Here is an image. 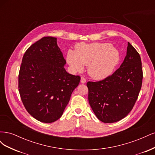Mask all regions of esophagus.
<instances>
[{
    "label": "esophagus",
    "instance_id": "obj_1",
    "mask_svg": "<svg viewBox=\"0 0 155 155\" xmlns=\"http://www.w3.org/2000/svg\"><path fill=\"white\" fill-rule=\"evenodd\" d=\"M81 83H86V79L84 77L81 78Z\"/></svg>",
    "mask_w": 155,
    "mask_h": 155
}]
</instances>
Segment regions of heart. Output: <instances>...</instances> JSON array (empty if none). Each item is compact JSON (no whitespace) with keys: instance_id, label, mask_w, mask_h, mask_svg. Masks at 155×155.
Segmentation results:
<instances>
[{"instance_id":"1","label":"heart","mask_w":155,"mask_h":155,"mask_svg":"<svg viewBox=\"0 0 155 155\" xmlns=\"http://www.w3.org/2000/svg\"><path fill=\"white\" fill-rule=\"evenodd\" d=\"M67 60L74 71H81L88 66L92 78L103 79L113 73L120 63V54L110 43H80L76 45V51H68Z\"/></svg>"}]
</instances>
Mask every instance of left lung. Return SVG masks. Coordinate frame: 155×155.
<instances>
[{"instance_id": "1", "label": "left lung", "mask_w": 155, "mask_h": 155, "mask_svg": "<svg viewBox=\"0 0 155 155\" xmlns=\"http://www.w3.org/2000/svg\"><path fill=\"white\" fill-rule=\"evenodd\" d=\"M141 58L128 43L127 55L118 69L101 81H88V101L102 122L114 123L127 115L137 101L142 87Z\"/></svg>"}]
</instances>
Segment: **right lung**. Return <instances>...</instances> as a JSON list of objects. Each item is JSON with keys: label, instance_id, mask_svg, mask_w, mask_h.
I'll return each instance as SVG.
<instances>
[{"label": "right lung", "instance_id": "right-lung-1", "mask_svg": "<svg viewBox=\"0 0 155 155\" xmlns=\"http://www.w3.org/2000/svg\"><path fill=\"white\" fill-rule=\"evenodd\" d=\"M57 38L45 37L28 48L18 74V91L28 112L43 123L62 116L81 78L67 72Z\"/></svg>", "mask_w": 155, "mask_h": 155}]
</instances>
